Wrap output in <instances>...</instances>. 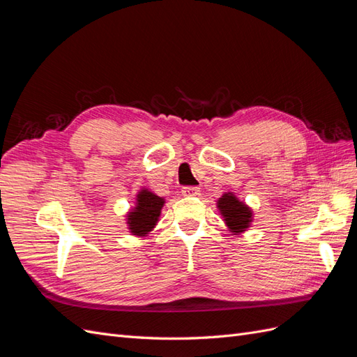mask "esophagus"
<instances>
[{"instance_id":"34e87169","label":"esophagus","mask_w":357,"mask_h":357,"mask_svg":"<svg viewBox=\"0 0 357 357\" xmlns=\"http://www.w3.org/2000/svg\"><path fill=\"white\" fill-rule=\"evenodd\" d=\"M181 193L185 197H197L199 195V188L197 186H185L181 189Z\"/></svg>"}]
</instances>
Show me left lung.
<instances>
[{
    "instance_id": "left-lung-1",
    "label": "left lung",
    "mask_w": 357,
    "mask_h": 357,
    "mask_svg": "<svg viewBox=\"0 0 357 357\" xmlns=\"http://www.w3.org/2000/svg\"><path fill=\"white\" fill-rule=\"evenodd\" d=\"M218 208L222 218L234 235L245 232L253 222V211L243 201L236 198L232 192L223 193L218 199Z\"/></svg>"
}]
</instances>
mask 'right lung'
Segmentation results:
<instances>
[{
  "label": "right lung",
  "mask_w": 357,
  "mask_h": 357,
  "mask_svg": "<svg viewBox=\"0 0 357 357\" xmlns=\"http://www.w3.org/2000/svg\"><path fill=\"white\" fill-rule=\"evenodd\" d=\"M165 199L158 197L149 189H142L137 193L135 207L126 214L128 229L135 236H147L155 229L159 222L160 210L164 207Z\"/></svg>",
  "instance_id": "1"
}]
</instances>
